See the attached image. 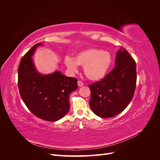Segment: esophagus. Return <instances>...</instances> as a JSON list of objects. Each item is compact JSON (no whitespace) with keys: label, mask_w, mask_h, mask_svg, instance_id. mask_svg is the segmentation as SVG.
I'll return each mask as SVG.
<instances>
[{"label":"esophagus","mask_w":160,"mask_h":160,"mask_svg":"<svg viewBox=\"0 0 160 160\" xmlns=\"http://www.w3.org/2000/svg\"><path fill=\"white\" fill-rule=\"evenodd\" d=\"M77 84H78L79 87H81V86L83 85V83L81 81H78V82H77Z\"/></svg>","instance_id":"1"}]
</instances>
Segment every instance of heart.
<instances>
[{
    "instance_id": "1",
    "label": "heart",
    "mask_w": 160,
    "mask_h": 160,
    "mask_svg": "<svg viewBox=\"0 0 160 160\" xmlns=\"http://www.w3.org/2000/svg\"><path fill=\"white\" fill-rule=\"evenodd\" d=\"M112 56L108 51L89 48L76 54L74 59L66 57L65 63L71 72L77 71V65L83 67L86 77L92 81H98L108 73L112 65Z\"/></svg>"
}]
</instances>
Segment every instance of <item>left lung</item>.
<instances>
[{"label": "left lung", "mask_w": 160, "mask_h": 160, "mask_svg": "<svg viewBox=\"0 0 160 160\" xmlns=\"http://www.w3.org/2000/svg\"><path fill=\"white\" fill-rule=\"evenodd\" d=\"M115 67L103 79L89 85V105L99 117H114L126 108L136 87V63L125 48L121 47L115 58Z\"/></svg>", "instance_id": "8db88e82"}]
</instances>
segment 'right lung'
<instances>
[{
  "mask_svg": "<svg viewBox=\"0 0 160 160\" xmlns=\"http://www.w3.org/2000/svg\"><path fill=\"white\" fill-rule=\"evenodd\" d=\"M37 43L24 55L18 68L19 93L27 108L38 118L55 122L63 118L70 108L69 95L77 89V79L59 71L49 75L38 73L31 57Z\"/></svg>",
  "mask_w": 160,
  "mask_h": 160,
  "instance_id": "add662e5",
  "label": "right lung"
}]
</instances>
